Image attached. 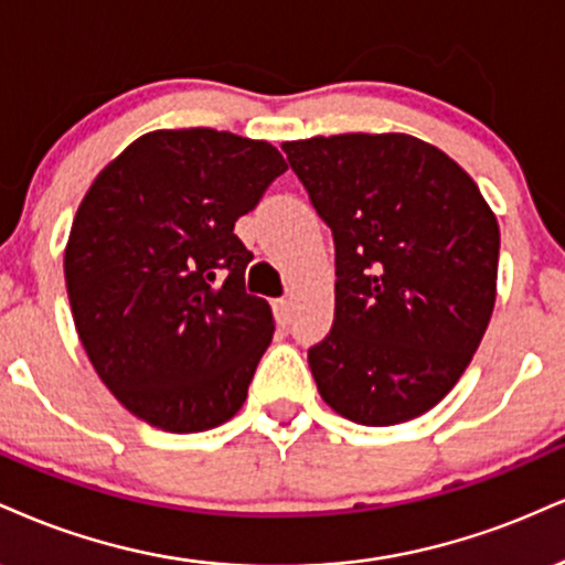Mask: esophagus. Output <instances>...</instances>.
Here are the masks:
<instances>
[{"label":"esophagus","mask_w":565,"mask_h":565,"mask_svg":"<svg viewBox=\"0 0 565 565\" xmlns=\"http://www.w3.org/2000/svg\"><path fill=\"white\" fill-rule=\"evenodd\" d=\"M271 309H275V320L280 324H288L290 322V301L288 298H277L275 303H271Z\"/></svg>","instance_id":"obj_1"}]
</instances>
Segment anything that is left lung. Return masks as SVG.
I'll return each mask as SVG.
<instances>
[{
  "label": "left lung",
  "instance_id": "obj_1",
  "mask_svg": "<svg viewBox=\"0 0 565 565\" xmlns=\"http://www.w3.org/2000/svg\"><path fill=\"white\" fill-rule=\"evenodd\" d=\"M335 243V317L317 391L360 426L428 413L466 373L497 296L500 227L452 158L409 135L285 142Z\"/></svg>",
  "mask_w": 565,
  "mask_h": 565
}]
</instances>
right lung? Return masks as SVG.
Listing matches in <instances>:
<instances>
[{
  "instance_id": "obj_1",
  "label": "right lung",
  "mask_w": 565,
  "mask_h": 565,
  "mask_svg": "<svg viewBox=\"0 0 565 565\" xmlns=\"http://www.w3.org/2000/svg\"><path fill=\"white\" fill-rule=\"evenodd\" d=\"M288 169L277 148L216 129L142 135L99 171L73 218L65 288L82 347L150 426L198 434L248 396L275 322L245 294L235 222Z\"/></svg>"
}]
</instances>
